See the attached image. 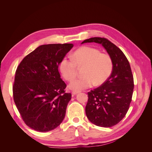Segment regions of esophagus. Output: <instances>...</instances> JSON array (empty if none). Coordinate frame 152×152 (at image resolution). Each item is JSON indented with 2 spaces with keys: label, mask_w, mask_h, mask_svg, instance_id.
<instances>
[{
  "label": "esophagus",
  "mask_w": 152,
  "mask_h": 152,
  "mask_svg": "<svg viewBox=\"0 0 152 152\" xmlns=\"http://www.w3.org/2000/svg\"><path fill=\"white\" fill-rule=\"evenodd\" d=\"M79 93H80L79 91H72V94L73 95H75V94Z\"/></svg>",
  "instance_id": "esophagus-1"
}]
</instances>
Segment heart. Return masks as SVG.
Here are the masks:
<instances>
[{
	"instance_id": "b5f03b06",
	"label": "heart",
	"mask_w": 152,
	"mask_h": 152,
	"mask_svg": "<svg viewBox=\"0 0 152 152\" xmlns=\"http://www.w3.org/2000/svg\"><path fill=\"white\" fill-rule=\"evenodd\" d=\"M77 66H84V77L73 80L69 87L73 90H82L103 84L112 72L113 61L108 54L101 53L98 49L83 46L75 50L72 58L65 56L59 63L60 72L67 81L75 79Z\"/></svg>"
}]
</instances>
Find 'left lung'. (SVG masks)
<instances>
[{"label":"left lung","instance_id":"8db88e82","mask_svg":"<svg viewBox=\"0 0 152 152\" xmlns=\"http://www.w3.org/2000/svg\"><path fill=\"white\" fill-rule=\"evenodd\" d=\"M96 42L102 44L113 61V70L108 79L97 88L87 93L86 113L96 126L110 127L125 117L132 100L134 79L125 54L109 40L93 37L82 44Z\"/></svg>","mask_w":152,"mask_h":152}]
</instances>
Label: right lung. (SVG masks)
<instances>
[{
    "label": "right lung",
    "instance_id": "right-lung-1",
    "mask_svg": "<svg viewBox=\"0 0 152 152\" xmlns=\"http://www.w3.org/2000/svg\"><path fill=\"white\" fill-rule=\"evenodd\" d=\"M72 44L42 45L18 65L12 86L13 98L26 126L39 132L56 128L63 121L71 93L61 79L58 66Z\"/></svg>",
    "mask_w": 152,
    "mask_h": 152
}]
</instances>
